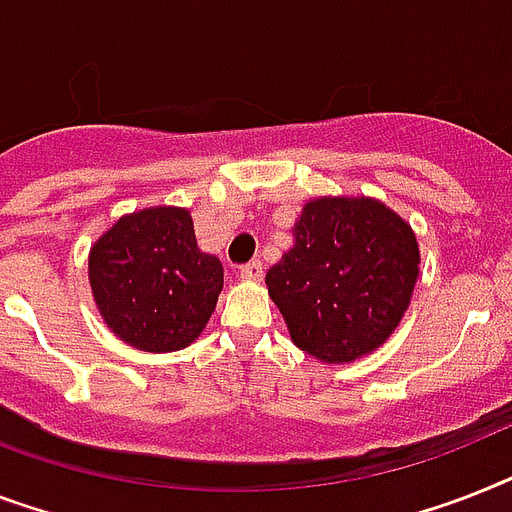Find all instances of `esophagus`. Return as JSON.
<instances>
[{"instance_id": "esophagus-1", "label": "esophagus", "mask_w": 512, "mask_h": 512, "mask_svg": "<svg viewBox=\"0 0 512 512\" xmlns=\"http://www.w3.org/2000/svg\"><path fill=\"white\" fill-rule=\"evenodd\" d=\"M263 273H265V268L260 260H252V263H247L239 268V276H242L244 281H260V278H263Z\"/></svg>"}]
</instances>
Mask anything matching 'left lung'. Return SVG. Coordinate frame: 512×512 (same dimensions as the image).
I'll use <instances>...</instances> for the list:
<instances>
[{
    "label": "left lung",
    "instance_id": "obj_1",
    "mask_svg": "<svg viewBox=\"0 0 512 512\" xmlns=\"http://www.w3.org/2000/svg\"><path fill=\"white\" fill-rule=\"evenodd\" d=\"M418 260L410 226L381 202L313 199L294 226V247L265 284L299 350L352 363L402 321Z\"/></svg>",
    "mask_w": 512,
    "mask_h": 512
}]
</instances>
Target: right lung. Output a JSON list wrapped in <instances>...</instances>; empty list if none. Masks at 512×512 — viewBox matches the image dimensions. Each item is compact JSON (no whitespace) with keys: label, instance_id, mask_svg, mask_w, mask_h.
Segmentation results:
<instances>
[{"label":"right lung","instance_id":"add662e5","mask_svg":"<svg viewBox=\"0 0 512 512\" xmlns=\"http://www.w3.org/2000/svg\"><path fill=\"white\" fill-rule=\"evenodd\" d=\"M89 281L112 334L136 350L170 352L210 321L223 265L199 252L186 210L155 207L120 218L91 247Z\"/></svg>","mask_w":512,"mask_h":512}]
</instances>
